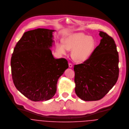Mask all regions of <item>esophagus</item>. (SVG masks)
I'll list each match as a JSON object with an SVG mask.
<instances>
[{
	"label": "esophagus",
	"mask_w": 129,
	"mask_h": 129,
	"mask_svg": "<svg viewBox=\"0 0 129 129\" xmlns=\"http://www.w3.org/2000/svg\"><path fill=\"white\" fill-rule=\"evenodd\" d=\"M69 67L70 68H72V67H73V64H72V63H69Z\"/></svg>",
	"instance_id": "34e87169"
}]
</instances>
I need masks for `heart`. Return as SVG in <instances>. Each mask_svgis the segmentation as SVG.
<instances>
[{
    "label": "heart",
    "instance_id": "heart-1",
    "mask_svg": "<svg viewBox=\"0 0 129 129\" xmlns=\"http://www.w3.org/2000/svg\"><path fill=\"white\" fill-rule=\"evenodd\" d=\"M63 43L56 44V52L59 54L66 55L68 50H72V57L77 62L86 60L91 55L96 45L93 37L81 32L69 34L63 39Z\"/></svg>",
    "mask_w": 129,
    "mask_h": 129
}]
</instances>
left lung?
<instances>
[{
	"label": "left lung",
	"mask_w": 129,
	"mask_h": 129,
	"mask_svg": "<svg viewBox=\"0 0 129 129\" xmlns=\"http://www.w3.org/2000/svg\"><path fill=\"white\" fill-rule=\"evenodd\" d=\"M99 45L83 63L74 66L75 91L84 101L102 99L116 84L119 76V55L114 39L100 31Z\"/></svg>",
	"instance_id": "8db88e82"
}]
</instances>
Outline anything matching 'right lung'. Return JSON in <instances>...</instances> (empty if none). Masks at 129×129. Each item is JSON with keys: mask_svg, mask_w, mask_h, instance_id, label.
<instances>
[{"mask_svg": "<svg viewBox=\"0 0 129 129\" xmlns=\"http://www.w3.org/2000/svg\"><path fill=\"white\" fill-rule=\"evenodd\" d=\"M54 30L38 28L25 32L11 59L12 79L17 89L33 101H46L55 94L58 79L69 68L64 58L55 59L50 48Z\"/></svg>", "mask_w": 129, "mask_h": 129, "instance_id": "1", "label": "right lung"}]
</instances>
